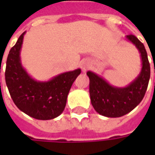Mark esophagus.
<instances>
[{
  "mask_svg": "<svg viewBox=\"0 0 155 155\" xmlns=\"http://www.w3.org/2000/svg\"><path fill=\"white\" fill-rule=\"evenodd\" d=\"M89 67H90V64H89V62L87 61H83L81 63V68L84 72L87 71Z\"/></svg>",
  "mask_w": 155,
  "mask_h": 155,
  "instance_id": "1",
  "label": "esophagus"
}]
</instances>
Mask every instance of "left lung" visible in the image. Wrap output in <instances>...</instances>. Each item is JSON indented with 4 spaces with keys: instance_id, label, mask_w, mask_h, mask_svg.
I'll list each match as a JSON object with an SVG mask.
<instances>
[{
    "instance_id": "1",
    "label": "left lung",
    "mask_w": 155,
    "mask_h": 155,
    "mask_svg": "<svg viewBox=\"0 0 155 155\" xmlns=\"http://www.w3.org/2000/svg\"><path fill=\"white\" fill-rule=\"evenodd\" d=\"M139 50L142 69L139 76L124 88L112 86L94 72L88 71L90 78V95L95 111L110 118L121 117L133 110L143 100L150 77V65L144 45L134 35L126 36Z\"/></svg>"
}]
</instances>
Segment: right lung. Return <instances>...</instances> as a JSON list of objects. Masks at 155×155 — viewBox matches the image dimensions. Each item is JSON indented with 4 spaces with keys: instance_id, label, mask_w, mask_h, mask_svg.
<instances>
[{
    "instance_id": "1",
    "label": "right lung",
    "mask_w": 155,
    "mask_h": 155,
    "mask_svg": "<svg viewBox=\"0 0 155 155\" xmlns=\"http://www.w3.org/2000/svg\"><path fill=\"white\" fill-rule=\"evenodd\" d=\"M25 33L9 52L5 83L12 101L20 110L36 120H52L64 111L71 85L81 71L77 69L64 72L45 82L35 81L21 63L20 51Z\"/></svg>"
}]
</instances>
